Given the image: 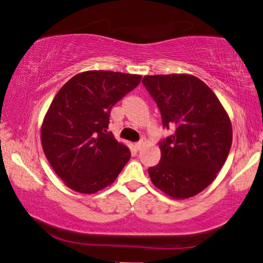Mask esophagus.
Returning a JSON list of instances; mask_svg holds the SVG:
<instances>
[{
    "mask_svg": "<svg viewBox=\"0 0 263 263\" xmlns=\"http://www.w3.org/2000/svg\"><path fill=\"white\" fill-rule=\"evenodd\" d=\"M144 144H145V140H141L140 142H137V143H135L134 148H135L136 150H141V149L144 146Z\"/></svg>",
    "mask_w": 263,
    "mask_h": 263,
    "instance_id": "34e87169",
    "label": "esophagus"
}]
</instances>
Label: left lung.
Segmentation results:
<instances>
[{"instance_id": "obj_1", "label": "left lung", "mask_w": 263, "mask_h": 263, "mask_svg": "<svg viewBox=\"0 0 263 263\" xmlns=\"http://www.w3.org/2000/svg\"><path fill=\"white\" fill-rule=\"evenodd\" d=\"M163 126L174 133L159 143L160 162L149 168L154 185L176 200L195 196L213 182L232 144L229 114L213 90L190 73L144 76Z\"/></svg>"}]
</instances>
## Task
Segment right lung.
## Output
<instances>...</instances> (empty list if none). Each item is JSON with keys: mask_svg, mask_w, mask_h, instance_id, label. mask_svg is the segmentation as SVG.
I'll return each instance as SVG.
<instances>
[{"mask_svg": "<svg viewBox=\"0 0 263 263\" xmlns=\"http://www.w3.org/2000/svg\"><path fill=\"white\" fill-rule=\"evenodd\" d=\"M141 75L89 70L70 78L41 124V145L54 172L70 190L95 194L112 185L130 150L108 133L113 106L140 84Z\"/></svg>", "mask_w": 263, "mask_h": 263, "instance_id": "right-lung-1", "label": "right lung"}]
</instances>
